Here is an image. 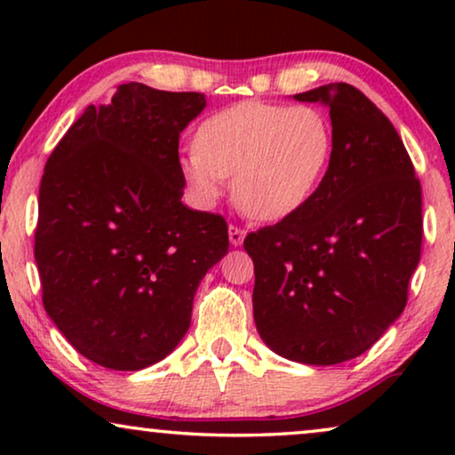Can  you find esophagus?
Returning a JSON list of instances; mask_svg holds the SVG:
<instances>
[{
    "mask_svg": "<svg viewBox=\"0 0 455 455\" xmlns=\"http://www.w3.org/2000/svg\"><path fill=\"white\" fill-rule=\"evenodd\" d=\"M229 242H232V246H240L242 242H244V235H246V232L244 229H240L238 226H229Z\"/></svg>",
    "mask_w": 455,
    "mask_h": 455,
    "instance_id": "esophagus-1",
    "label": "esophagus"
}]
</instances>
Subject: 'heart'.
<instances>
[{
    "label": "heart",
    "mask_w": 455,
    "mask_h": 455,
    "mask_svg": "<svg viewBox=\"0 0 455 455\" xmlns=\"http://www.w3.org/2000/svg\"><path fill=\"white\" fill-rule=\"evenodd\" d=\"M196 148L180 172L204 204L234 176V201L248 217L279 221L310 201L333 153L329 117L313 105L244 101L211 116L198 128Z\"/></svg>",
    "instance_id": "obj_1"
}]
</instances>
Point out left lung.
I'll return each instance as SVG.
<instances>
[{
    "label": "left lung",
    "mask_w": 455,
    "mask_h": 455,
    "mask_svg": "<svg viewBox=\"0 0 455 455\" xmlns=\"http://www.w3.org/2000/svg\"><path fill=\"white\" fill-rule=\"evenodd\" d=\"M325 103L333 153L294 215L246 235L260 339L302 364H339L369 350L408 302L420 260L422 192L381 109L333 83L294 95Z\"/></svg>",
    "instance_id": "left-lung-1"
}]
</instances>
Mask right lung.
I'll list each match as a JSON object with an SVG mask.
<instances>
[{
  "label": "right lung",
  "instance_id": "1",
  "mask_svg": "<svg viewBox=\"0 0 455 455\" xmlns=\"http://www.w3.org/2000/svg\"><path fill=\"white\" fill-rule=\"evenodd\" d=\"M204 105L203 92L120 84L47 159L35 229L43 307L105 369L140 371L173 352L198 283L228 252L226 220L182 203L180 132Z\"/></svg>",
  "mask_w": 455,
  "mask_h": 455
}]
</instances>
